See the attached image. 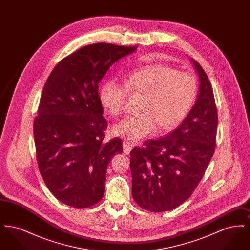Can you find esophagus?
Returning a JSON list of instances; mask_svg holds the SVG:
<instances>
[{
	"instance_id": "34e87169",
	"label": "esophagus",
	"mask_w": 250,
	"mask_h": 250,
	"mask_svg": "<svg viewBox=\"0 0 250 250\" xmlns=\"http://www.w3.org/2000/svg\"><path fill=\"white\" fill-rule=\"evenodd\" d=\"M132 148H133V145L129 142H127V141H124L123 142V149H124V153L125 154L128 155L130 153Z\"/></svg>"
}]
</instances>
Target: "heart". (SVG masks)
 Instances as JSON below:
<instances>
[{
  "mask_svg": "<svg viewBox=\"0 0 250 250\" xmlns=\"http://www.w3.org/2000/svg\"><path fill=\"white\" fill-rule=\"evenodd\" d=\"M126 92L143 95L141 113L122 120L113 130L129 141H138L154 132L156 125L159 130L178 125L190 110L197 83L188 73L151 64L124 76L123 85L115 80L106 81L100 87L99 100L110 115L118 116L124 110Z\"/></svg>",
  "mask_w": 250,
  "mask_h": 250,
  "instance_id": "b5f03b06",
  "label": "heart"
}]
</instances>
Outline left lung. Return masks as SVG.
<instances>
[{
  "instance_id": "8db88e82",
  "label": "left lung",
  "mask_w": 250,
  "mask_h": 250,
  "mask_svg": "<svg viewBox=\"0 0 250 250\" xmlns=\"http://www.w3.org/2000/svg\"><path fill=\"white\" fill-rule=\"evenodd\" d=\"M191 62L200 87L188 114L165 137L131 150L132 196L151 212L169 211L186 202L214 155L218 122L214 93L200 63Z\"/></svg>"
}]
</instances>
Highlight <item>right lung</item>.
I'll return each instance as SVG.
<instances>
[{
  "label": "right lung",
  "instance_id": "1",
  "mask_svg": "<svg viewBox=\"0 0 250 250\" xmlns=\"http://www.w3.org/2000/svg\"><path fill=\"white\" fill-rule=\"evenodd\" d=\"M136 49L107 43L80 48L60 62L44 86L34 122L37 163L48 190L66 205L87 208L104 195L107 165L123 143H103L107 123L98 83Z\"/></svg>",
  "mask_w": 250,
  "mask_h": 250
}]
</instances>
